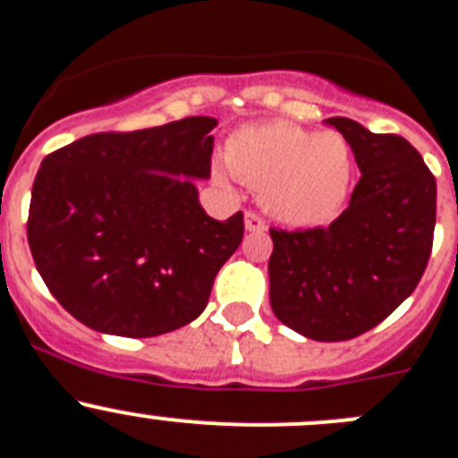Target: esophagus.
<instances>
[{
	"instance_id": "obj_1",
	"label": "esophagus",
	"mask_w": 458,
	"mask_h": 458,
	"mask_svg": "<svg viewBox=\"0 0 458 458\" xmlns=\"http://www.w3.org/2000/svg\"><path fill=\"white\" fill-rule=\"evenodd\" d=\"M245 229L247 232H265V229H267V222H265L259 213L247 211L245 213Z\"/></svg>"
}]
</instances>
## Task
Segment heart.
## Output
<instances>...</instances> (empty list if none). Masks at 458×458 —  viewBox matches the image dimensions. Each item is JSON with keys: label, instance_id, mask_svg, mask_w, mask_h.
<instances>
[{"label": "heart", "instance_id": "obj_1", "mask_svg": "<svg viewBox=\"0 0 458 458\" xmlns=\"http://www.w3.org/2000/svg\"><path fill=\"white\" fill-rule=\"evenodd\" d=\"M225 161L233 177L263 195L274 217L292 226L333 220L346 204L355 173L344 134H315L285 121L236 130L225 146Z\"/></svg>", "mask_w": 458, "mask_h": 458}]
</instances>
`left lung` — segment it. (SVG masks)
Returning a JSON list of instances; mask_svg holds the SVG:
<instances>
[{
	"label": "left lung",
	"mask_w": 458,
	"mask_h": 458,
	"mask_svg": "<svg viewBox=\"0 0 458 458\" xmlns=\"http://www.w3.org/2000/svg\"><path fill=\"white\" fill-rule=\"evenodd\" d=\"M348 139L362 173L348 208L315 229H269V301L287 328L344 342L376 328L416 290L437 225V180L400 134L326 119Z\"/></svg>",
	"instance_id": "8db88e82"
}]
</instances>
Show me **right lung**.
Instances as JSON below:
<instances>
[{
    "instance_id": "1",
    "label": "right lung",
    "mask_w": 458,
    "mask_h": 458,
    "mask_svg": "<svg viewBox=\"0 0 458 458\" xmlns=\"http://www.w3.org/2000/svg\"><path fill=\"white\" fill-rule=\"evenodd\" d=\"M216 125L189 116L98 132L42 159L26 236L42 281L81 324L139 339L202 315L245 233L242 211L213 220L193 184L211 177Z\"/></svg>"
}]
</instances>
